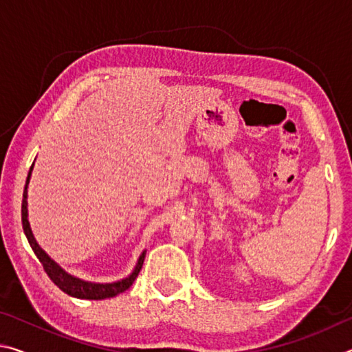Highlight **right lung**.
<instances>
[{
  "instance_id": "obj_1",
  "label": "right lung",
  "mask_w": 352,
  "mask_h": 352,
  "mask_svg": "<svg viewBox=\"0 0 352 352\" xmlns=\"http://www.w3.org/2000/svg\"><path fill=\"white\" fill-rule=\"evenodd\" d=\"M32 168H34V164L31 166V169H29V174L26 178V186H25V190H23L21 222H23V230H25L28 241H29V243H31L35 256H37L38 261L41 262V265H43V269L47 273V276L51 278V281L54 283L58 289L63 290L65 294L76 296V298H80V300H105V298H113L119 294H122V292H126L130 285L133 284L136 276H138V273L142 267V262H144V258H146V252L141 253L138 264H136L135 270L132 272V275H130L129 278H124V279H121V281H116V283L99 284V283L83 281V279L69 275V273L65 272L56 261H52L50 256H47L43 250H41L37 241H35L31 226H29V220H28V184H29V178H31Z\"/></svg>"
}]
</instances>
